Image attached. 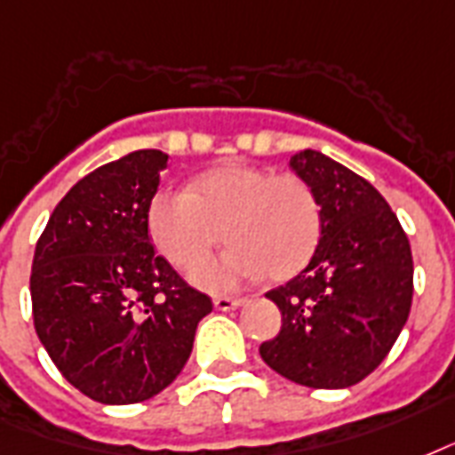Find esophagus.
Returning a JSON list of instances; mask_svg holds the SVG:
<instances>
[{
  "label": "esophagus",
  "mask_w": 455,
  "mask_h": 455,
  "mask_svg": "<svg viewBox=\"0 0 455 455\" xmlns=\"http://www.w3.org/2000/svg\"><path fill=\"white\" fill-rule=\"evenodd\" d=\"M244 304V299L237 297H216L213 299V306H216L218 311H235L239 306Z\"/></svg>",
  "instance_id": "1"
}]
</instances>
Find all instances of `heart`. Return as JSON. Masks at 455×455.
Instances as JSON below:
<instances>
[{
	"instance_id": "b5f03b06",
	"label": "heart",
	"mask_w": 455,
	"mask_h": 455,
	"mask_svg": "<svg viewBox=\"0 0 455 455\" xmlns=\"http://www.w3.org/2000/svg\"><path fill=\"white\" fill-rule=\"evenodd\" d=\"M147 220L156 249L178 267L206 259L223 232L230 251L192 273L209 290H230L263 273L297 275L323 235V206L308 180L242 164L204 172L189 192H158Z\"/></svg>"
}]
</instances>
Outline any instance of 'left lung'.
<instances>
[{
    "instance_id": "left-lung-1",
    "label": "left lung",
    "mask_w": 455,
    "mask_h": 455,
    "mask_svg": "<svg viewBox=\"0 0 455 455\" xmlns=\"http://www.w3.org/2000/svg\"><path fill=\"white\" fill-rule=\"evenodd\" d=\"M290 165L323 206V235L308 266L266 294L283 327L260 358L291 382L344 389L392 351L413 301V253L399 218L371 182L325 154L304 149Z\"/></svg>"
}]
</instances>
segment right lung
<instances>
[{
  "instance_id": "right-lung-1",
  "label": "right lung",
  "mask_w": 455,
  "mask_h": 455,
  "mask_svg": "<svg viewBox=\"0 0 455 455\" xmlns=\"http://www.w3.org/2000/svg\"><path fill=\"white\" fill-rule=\"evenodd\" d=\"M168 156L140 149L77 180L33 256L35 332L84 396L125 406L164 392L213 311L149 239V202Z\"/></svg>"
}]
</instances>
